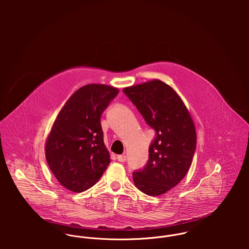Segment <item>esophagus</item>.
Masks as SVG:
<instances>
[{"label":"esophagus","instance_id":"1","mask_svg":"<svg viewBox=\"0 0 249 249\" xmlns=\"http://www.w3.org/2000/svg\"><path fill=\"white\" fill-rule=\"evenodd\" d=\"M117 159L119 162H125L126 161V156L125 155H118Z\"/></svg>","mask_w":249,"mask_h":249}]
</instances>
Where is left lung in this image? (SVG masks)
Here are the masks:
<instances>
[{"instance_id": "left-lung-1", "label": "left lung", "mask_w": 249, "mask_h": 249, "mask_svg": "<svg viewBox=\"0 0 249 249\" xmlns=\"http://www.w3.org/2000/svg\"><path fill=\"white\" fill-rule=\"evenodd\" d=\"M123 92L155 131L146 164L133 172L134 184L147 196L163 195L190 169L196 147L194 122L177 92L161 80L127 87Z\"/></svg>"}]
</instances>
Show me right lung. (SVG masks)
I'll return each mask as SVG.
<instances>
[{
	"mask_svg": "<svg viewBox=\"0 0 249 249\" xmlns=\"http://www.w3.org/2000/svg\"><path fill=\"white\" fill-rule=\"evenodd\" d=\"M118 93L108 85H85L71 95L53 123L46 159L58 182L71 192L94 186L111 161L101 117Z\"/></svg>",
	"mask_w": 249,
	"mask_h": 249,
	"instance_id": "obj_1",
	"label": "right lung"
}]
</instances>
